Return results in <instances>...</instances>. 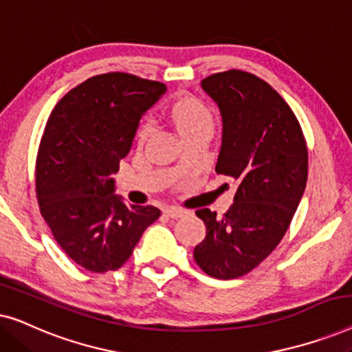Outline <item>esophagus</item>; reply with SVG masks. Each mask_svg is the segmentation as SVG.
Returning a JSON list of instances; mask_svg holds the SVG:
<instances>
[{"label": "esophagus", "mask_w": 352, "mask_h": 352, "mask_svg": "<svg viewBox=\"0 0 352 352\" xmlns=\"http://www.w3.org/2000/svg\"><path fill=\"white\" fill-rule=\"evenodd\" d=\"M186 213H187L186 210L176 208V206H168V208H165V214L170 216V218H173V219L181 218V216H184Z\"/></svg>", "instance_id": "esophagus-1"}]
</instances>
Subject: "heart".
Here are the masks:
<instances>
[{
  "label": "heart",
  "mask_w": 352,
  "mask_h": 352,
  "mask_svg": "<svg viewBox=\"0 0 352 352\" xmlns=\"http://www.w3.org/2000/svg\"><path fill=\"white\" fill-rule=\"evenodd\" d=\"M171 118L181 134L190 133L199 128H213V113L208 105L197 98L177 100L171 109ZM152 133V123L146 120L138 131V141L144 142Z\"/></svg>",
  "instance_id": "obj_1"
}]
</instances>
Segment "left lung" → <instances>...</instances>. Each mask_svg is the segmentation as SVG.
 <instances>
[{
  "label": "left lung",
  "instance_id": "1",
  "mask_svg": "<svg viewBox=\"0 0 352 352\" xmlns=\"http://www.w3.org/2000/svg\"><path fill=\"white\" fill-rule=\"evenodd\" d=\"M201 88L223 117L214 170L239 187L223 216L195 211L206 235L194 259L205 274L229 280L259 266L285 235L306 189L307 146L290 105L259 76L226 70L206 76Z\"/></svg>",
  "mask_w": 352,
  "mask_h": 352
}]
</instances>
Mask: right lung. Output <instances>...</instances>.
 I'll list each match as a JSON object with an SVG mask.
<instances>
[{"instance_id":"obj_1","label":"right lung","mask_w":352,"mask_h":352,"mask_svg":"<svg viewBox=\"0 0 352 352\" xmlns=\"http://www.w3.org/2000/svg\"><path fill=\"white\" fill-rule=\"evenodd\" d=\"M165 89L160 81L109 72L70 89L47 118L36 155L38 205L56 242L86 271H117L160 218L157 206L123 204L110 175Z\"/></svg>"}]
</instances>
